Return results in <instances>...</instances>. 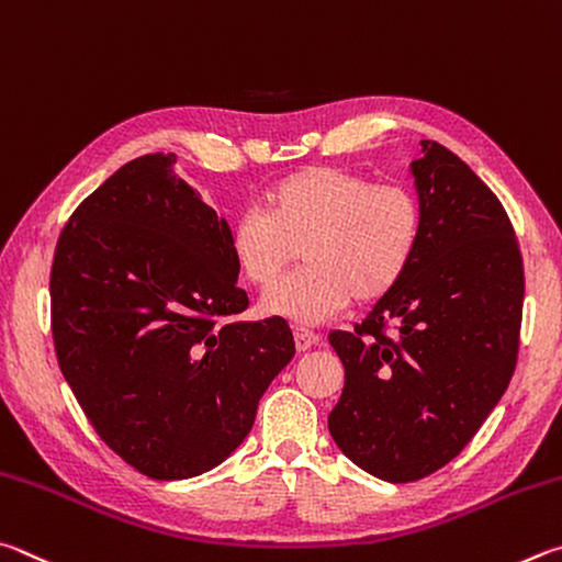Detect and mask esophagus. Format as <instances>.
Here are the masks:
<instances>
[{"label":"esophagus","instance_id":"obj_1","mask_svg":"<svg viewBox=\"0 0 562 562\" xmlns=\"http://www.w3.org/2000/svg\"><path fill=\"white\" fill-rule=\"evenodd\" d=\"M293 340H296V350L299 352H306L313 346H318L321 338H318V333H313V330L303 328V326H296V328H293Z\"/></svg>","mask_w":562,"mask_h":562}]
</instances>
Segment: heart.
Instances as JSON below:
<instances>
[{
	"label": "heart",
	"mask_w": 562,
	"mask_h": 562,
	"mask_svg": "<svg viewBox=\"0 0 562 562\" xmlns=\"http://www.w3.org/2000/svg\"><path fill=\"white\" fill-rule=\"evenodd\" d=\"M425 216L405 187L342 167H303L273 182L261 210L232 220L226 244L246 283L266 289L303 254L306 266L266 293V316L318 326L352 301L390 296L419 251Z\"/></svg>",
	"instance_id": "heart-1"
}]
</instances>
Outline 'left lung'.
Returning a JSON list of instances; mask_svg holds the SVG:
<instances>
[{
    "instance_id": "obj_1",
    "label": "left lung",
    "mask_w": 562,
    "mask_h": 562,
    "mask_svg": "<svg viewBox=\"0 0 562 562\" xmlns=\"http://www.w3.org/2000/svg\"><path fill=\"white\" fill-rule=\"evenodd\" d=\"M422 153L409 165L425 216L415 263L356 333L328 336L346 368L330 437L392 484L435 474L474 439L514 378L524 316L504 204L445 145L422 140Z\"/></svg>"
}]
</instances>
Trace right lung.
<instances>
[{"label": "right lung", "mask_w": 562, "mask_h": 562, "mask_svg": "<svg viewBox=\"0 0 562 562\" xmlns=\"http://www.w3.org/2000/svg\"><path fill=\"white\" fill-rule=\"evenodd\" d=\"M172 153L123 165L78 204L52 266L58 368L117 457L160 481L200 476L251 431L296 342L283 318L239 321L229 224Z\"/></svg>", "instance_id": "obj_1"}]
</instances>
